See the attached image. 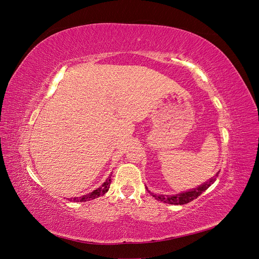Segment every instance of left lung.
I'll use <instances>...</instances> for the list:
<instances>
[{"instance_id":"obj_1","label":"left lung","mask_w":259,"mask_h":259,"mask_svg":"<svg viewBox=\"0 0 259 259\" xmlns=\"http://www.w3.org/2000/svg\"><path fill=\"white\" fill-rule=\"evenodd\" d=\"M218 174L219 173H217L216 174V176L215 177H213V178H210L208 182H206L204 185H202V186H200V187H198V188H195V189H193V190H191V191H188V192H184V193H180V194H176V195H155V194H153V193H151L152 194V197H154L156 200L158 201H162V202H164V203H168V204H174V205H182V204H187V203H189V202H191L192 200H194V199H197L199 195H201L203 192H204L207 188L213 184L215 180H216V177L218 176Z\"/></svg>"}]
</instances>
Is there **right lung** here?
Returning <instances> with one entry per match:
<instances>
[{
    "label": "right lung",
    "instance_id": "right-lung-1",
    "mask_svg": "<svg viewBox=\"0 0 259 259\" xmlns=\"http://www.w3.org/2000/svg\"><path fill=\"white\" fill-rule=\"evenodd\" d=\"M110 184H111V176H109L106 182L103 185H101L99 188H97L96 190H94L93 192H91L89 194H85V195H83V197H80V198H76V197L71 198V199H69V201H71V202H85V201L96 199V198L100 197V195H104L109 190V188H110Z\"/></svg>",
    "mask_w": 259,
    "mask_h": 259
}]
</instances>
